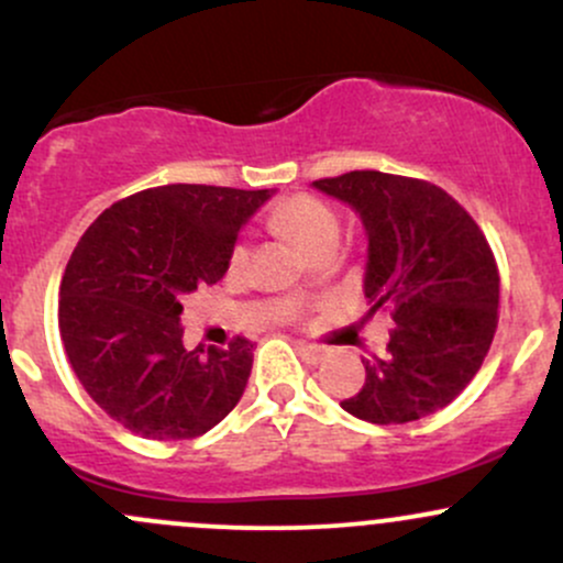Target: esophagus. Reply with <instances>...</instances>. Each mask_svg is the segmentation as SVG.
<instances>
[{"mask_svg":"<svg viewBox=\"0 0 563 563\" xmlns=\"http://www.w3.org/2000/svg\"><path fill=\"white\" fill-rule=\"evenodd\" d=\"M296 346H299V352L307 354L312 363H320V360L325 357V349L318 346V344H309V341H296Z\"/></svg>","mask_w":563,"mask_h":563,"instance_id":"34e87169","label":"esophagus"}]
</instances>
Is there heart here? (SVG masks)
<instances>
[{"label": "heart", "mask_w": 563, "mask_h": 563, "mask_svg": "<svg viewBox=\"0 0 563 563\" xmlns=\"http://www.w3.org/2000/svg\"><path fill=\"white\" fill-rule=\"evenodd\" d=\"M273 222L283 235H288L309 256L318 254L322 245L339 241L341 235V224L333 211L312 196L288 198L286 203L277 206ZM245 260H249V249H245V243H238L230 254V273H241Z\"/></svg>", "instance_id": "heart-1"}]
</instances>
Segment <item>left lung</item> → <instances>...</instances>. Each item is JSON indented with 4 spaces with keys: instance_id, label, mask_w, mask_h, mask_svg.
I'll use <instances>...</instances> for the list:
<instances>
[{
    "instance_id": "left-lung-1",
    "label": "left lung",
    "mask_w": 563,
    "mask_h": 563,
    "mask_svg": "<svg viewBox=\"0 0 563 563\" xmlns=\"http://www.w3.org/2000/svg\"><path fill=\"white\" fill-rule=\"evenodd\" d=\"M367 235L365 299L391 312L384 357L341 402L360 421L410 423L448 407L476 376L497 328L500 277L487 238L442 187L384 172L318 179Z\"/></svg>"
}]
</instances>
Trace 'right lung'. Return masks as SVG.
I'll use <instances>...</instances> for the list:
<instances>
[{
  "label": "right lung",
  "instance_id": "add662e5",
  "mask_svg": "<svg viewBox=\"0 0 563 563\" xmlns=\"http://www.w3.org/2000/svg\"><path fill=\"white\" fill-rule=\"evenodd\" d=\"M275 190L164 185L89 224L60 283V339L81 386L145 439L206 434L241 402L254 344L185 349L183 296L222 280L238 232Z\"/></svg>",
  "mask_w": 563,
  "mask_h": 563
}]
</instances>
